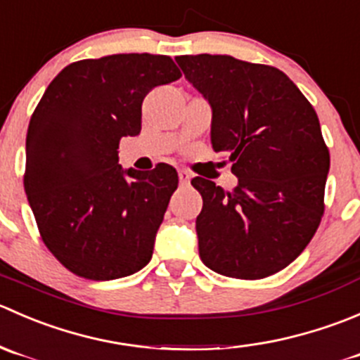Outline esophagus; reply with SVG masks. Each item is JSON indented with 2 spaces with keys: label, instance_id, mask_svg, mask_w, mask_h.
I'll return each mask as SVG.
<instances>
[{
  "label": "esophagus",
  "instance_id": "34e87169",
  "mask_svg": "<svg viewBox=\"0 0 360 360\" xmlns=\"http://www.w3.org/2000/svg\"><path fill=\"white\" fill-rule=\"evenodd\" d=\"M179 179H180V184L181 185H187L188 181H191V179H192L191 172H187V169H179Z\"/></svg>",
  "mask_w": 360,
  "mask_h": 360
}]
</instances>
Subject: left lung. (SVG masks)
Masks as SVG:
<instances>
[{
  "mask_svg": "<svg viewBox=\"0 0 360 360\" xmlns=\"http://www.w3.org/2000/svg\"><path fill=\"white\" fill-rule=\"evenodd\" d=\"M176 63L212 105L213 150L238 176L234 191L191 180L202 198L199 257L231 278L275 275L311 241L326 208L330 155L316 112L275 66L210 54Z\"/></svg>",
  "mask_w": 360,
  "mask_h": 360,
  "instance_id": "8db88e82",
  "label": "left lung"
}]
</instances>
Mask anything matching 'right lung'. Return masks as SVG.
<instances>
[{
  "label": "right lung",
  "mask_w": 360,
  "mask_h": 360,
  "mask_svg": "<svg viewBox=\"0 0 360 360\" xmlns=\"http://www.w3.org/2000/svg\"><path fill=\"white\" fill-rule=\"evenodd\" d=\"M181 77L168 56L113 54L71 63L31 115L24 191L45 247L73 275L122 278L148 264L179 175L159 162L124 172L120 138L141 129V103Z\"/></svg>",
  "instance_id": "right-lung-1"
}]
</instances>
